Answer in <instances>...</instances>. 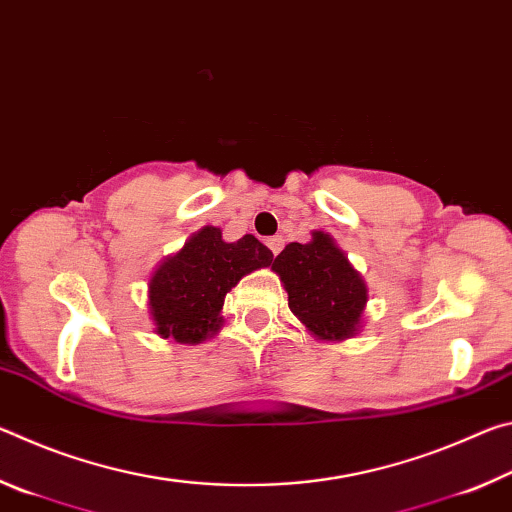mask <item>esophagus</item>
<instances>
[{
    "instance_id": "34e87169",
    "label": "esophagus",
    "mask_w": 512,
    "mask_h": 512,
    "mask_svg": "<svg viewBox=\"0 0 512 512\" xmlns=\"http://www.w3.org/2000/svg\"><path fill=\"white\" fill-rule=\"evenodd\" d=\"M266 246L273 250V255H277V253H280V250L284 248V239H282L280 235H277V237H268V239H266Z\"/></svg>"
}]
</instances>
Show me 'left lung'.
I'll use <instances>...</instances> for the list:
<instances>
[{
    "instance_id": "8db88e82",
    "label": "left lung",
    "mask_w": 512,
    "mask_h": 512,
    "mask_svg": "<svg viewBox=\"0 0 512 512\" xmlns=\"http://www.w3.org/2000/svg\"><path fill=\"white\" fill-rule=\"evenodd\" d=\"M273 271L289 293V309L318 341H345L359 332L368 287L348 255L327 232H311L309 244H289Z\"/></svg>"
}]
</instances>
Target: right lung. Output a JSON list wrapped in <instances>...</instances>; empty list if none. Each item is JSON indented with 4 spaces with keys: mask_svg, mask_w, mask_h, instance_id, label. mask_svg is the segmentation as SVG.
I'll list each match as a JSON object with an SVG mask.
<instances>
[{
    "mask_svg": "<svg viewBox=\"0 0 512 512\" xmlns=\"http://www.w3.org/2000/svg\"><path fill=\"white\" fill-rule=\"evenodd\" d=\"M271 262L273 253L253 235L228 244L219 228L205 225L151 275L149 311L155 332L192 345L210 339L223 323L225 293Z\"/></svg>",
    "mask_w": 512,
    "mask_h": 512,
    "instance_id": "obj_1",
    "label": "right lung"
}]
</instances>
